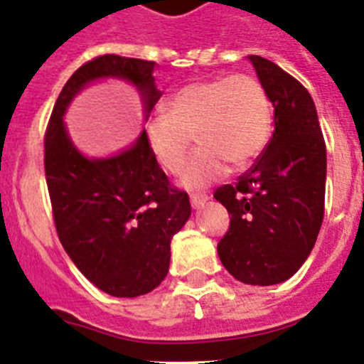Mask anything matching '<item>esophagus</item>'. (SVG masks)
<instances>
[{"label":"esophagus","mask_w":364,"mask_h":364,"mask_svg":"<svg viewBox=\"0 0 364 364\" xmlns=\"http://www.w3.org/2000/svg\"><path fill=\"white\" fill-rule=\"evenodd\" d=\"M208 198H210V197H208L206 193H195V195H191V206H193V208H200L204 203H206Z\"/></svg>","instance_id":"obj_1"}]
</instances>
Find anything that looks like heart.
I'll list each match as a JSON object with an SVG mask.
<instances>
[{"label":"heart","instance_id":"b5f03b06","mask_svg":"<svg viewBox=\"0 0 364 364\" xmlns=\"http://www.w3.org/2000/svg\"><path fill=\"white\" fill-rule=\"evenodd\" d=\"M271 125L265 86L254 75L235 73L182 86L166 101V114L145 123V138L158 166L178 175L195 134L200 147L186 166L182 184L197 189L219 178L226 164L250 166L265 149Z\"/></svg>","mask_w":364,"mask_h":364}]
</instances>
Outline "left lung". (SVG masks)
<instances>
[{
    "instance_id": "1",
    "label": "left lung",
    "mask_w": 364,
    "mask_h": 364,
    "mask_svg": "<svg viewBox=\"0 0 364 364\" xmlns=\"http://www.w3.org/2000/svg\"><path fill=\"white\" fill-rule=\"evenodd\" d=\"M250 62L274 107V132L256 164L213 193L232 215L217 252L239 282L274 285L304 265L321 232L326 144L309 92L274 62Z\"/></svg>"
}]
</instances>
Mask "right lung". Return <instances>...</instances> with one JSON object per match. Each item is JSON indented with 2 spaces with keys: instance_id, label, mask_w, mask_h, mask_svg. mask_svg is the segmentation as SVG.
<instances>
[{
  "instance_id": "1",
  "label": "right lung",
  "mask_w": 364,
  "mask_h": 364,
  "mask_svg": "<svg viewBox=\"0 0 364 364\" xmlns=\"http://www.w3.org/2000/svg\"><path fill=\"white\" fill-rule=\"evenodd\" d=\"M154 62L101 55L70 77L49 117L43 167L62 247L105 293L134 298L151 293L169 271L171 239L191 215L186 191L173 188L147 145L145 130L117 156L90 160L66 132L62 116L88 82L119 77L138 86L147 116L161 97Z\"/></svg>"
}]
</instances>
